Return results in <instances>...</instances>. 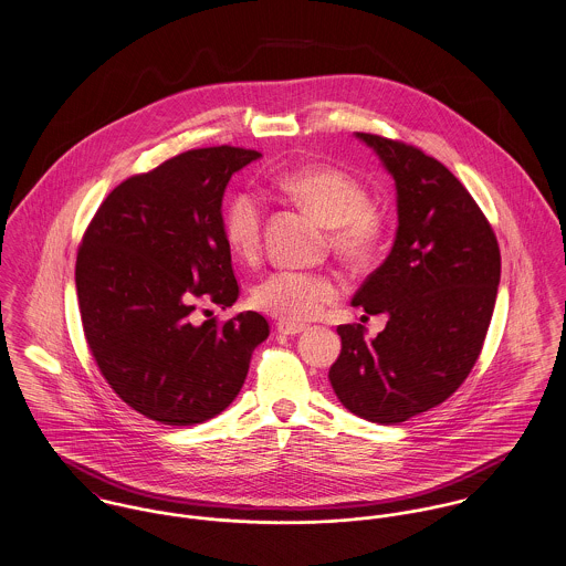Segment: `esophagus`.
<instances>
[{"instance_id":"1","label":"esophagus","mask_w":566,"mask_h":566,"mask_svg":"<svg viewBox=\"0 0 566 566\" xmlns=\"http://www.w3.org/2000/svg\"><path fill=\"white\" fill-rule=\"evenodd\" d=\"M276 331H279L281 335L292 337V335H301V333H305V331H307V326H303V324H290V322H279V324H276Z\"/></svg>"}]
</instances>
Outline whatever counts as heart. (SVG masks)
Listing matches in <instances>:
<instances>
[{
	"label": "heart",
	"mask_w": 566,
	"mask_h": 566,
	"mask_svg": "<svg viewBox=\"0 0 566 566\" xmlns=\"http://www.w3.org/2000/svg\"><path fill=\"white\" fill-rule=\"evenodd\" d=\"M276 188L331 227L333 249L348 261L369 258L382 238V216L367 203V192L353 175L335 166H307L276 177ZM222 233L233 258L255 263L261 253V207L240 192L222 211ZM342 285L333 274L276 270L253 290L255 307L290 324L317 317L335 303Z\"/></svg>",
	"instance_id": "heart-1"
}]
</instances>
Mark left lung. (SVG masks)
<instances>
[{
	"label": "left lung",
	"mask_w": 566,
	"mask_h": 566,
	"mask_svg": "<svg viewBox=\"0 0 566 566\" xmlns=\"http://www.w3.org/2000/svg\"><path fill=\"white\" fill-rule=\"evenodd\" d=\"M357 138L391 172L398 231L389 258L353 298L387 326L342 324L328 380L339 402L374 423H400L448 400L480 357L497 298V238L463 184L434 157L374 134Z\"/></svg>",
	"instance_id": "left-lung-1"
}]
</instances>
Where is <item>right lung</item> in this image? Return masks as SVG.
Instances as JSON below:
<instances>
[{
  "label": "right lung",
  "mask_w": 566,
  "mask_h": 566,
  "mask_svg": "<svg viewBox=\"0 0 566 566\" xmlns=\"http://www.w3.org/2000/svg\"><path fill=\"white\" fill-rule=\"evenodd\" d=\"M259 155L222 145L170 157L116 186L82 238L75 285L91 355L114 394L159 423L224 411L270 335L255 311L222 324L195 315L240 296L220 207L231 175Z\"/></svg>",
  "instance_id": "1"
}]
</instances>
